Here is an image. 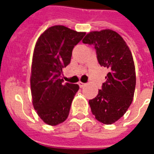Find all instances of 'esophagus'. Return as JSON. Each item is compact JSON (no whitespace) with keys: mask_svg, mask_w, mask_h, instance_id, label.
I'll return each instance as SVG.
<instances>
[{"mask_svg":"<svg viewBox=\"0 0 154 154\" xmlns=\"http://www.w3.org/2000/svg\"><path fill=\"white\" fill-rule=\"evenodd\" d=\"M78 85H79V86L81 87V88H82V87H84L85 85V83H83V82H78Z\"/></svg>","mask_w":154,"mask_h":154,"instance_id":"34e87169","label":"esophagus"}]
</instances>
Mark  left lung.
I'll list each match as a JSON object with an SVG mask.
<instances>
[{"label":"left lung","instance_id":"obj_1","mask_svg":"<svg viewBox=\"0 0 154 154\" xmlns=\"http://www.w3.org/2000/svg\"><path fill=\"white\" fill-rule=\"evenodd\" d=\"M82 42L94 45L98 63L109 71L98 94L89 103L97 121L111 125L125 113L133 101L136 85L133 56L123 38L111 29L89 32Z\"/></svg>","mask_w":154,"mask_h":154}]
</instances>
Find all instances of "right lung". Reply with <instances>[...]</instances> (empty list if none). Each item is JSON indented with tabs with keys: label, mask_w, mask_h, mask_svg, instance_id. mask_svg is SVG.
<instances>
[{
	"label": "right lung",
	"mask_w": 154,
	"mask_h": 154,
	"mask_svg": "<svg viewBox=\"0 0 154 154\" xmlns=\"http://www.w3.org/2000/svg\"><path fill=\"white\" fill-rule=\"evenodd\" d=\"M85 35L63 25H54L38 38L31 71V94L37 114L49 125L65 122L69 113L77 84L61 79L62 69L70 63L72 49Z\"/></svg>",
	"instance_id": "add662e5"
}]
</instances>
